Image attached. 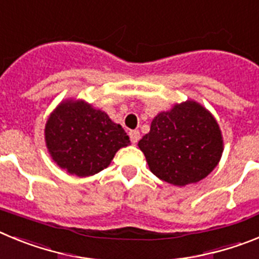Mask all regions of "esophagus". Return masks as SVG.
<instances>
[{
    "label": "esophagus",
    "instance_id": "obj_1",
    "mask_svg": "<svg viewBox=\"0 0 259 259\" xmlns=\"http://www.w3.org/2000/svg\"><path fill=\"white\" fill-rule=\"evenodd\" d=\"M130 139H131L132 144H136L137 141L140 140V132H139V131H131V132H130Z\"/></svg>",
    "mask_w": 259,
    "mask_h": 259
}]
</instances>
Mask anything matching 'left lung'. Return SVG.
Listing matches in <instances>:
<instances>
[{"instance_id":"obj_1","label":"left lung","mask_w":259,"mask_h":259,"mask_svg":"<svg viewBox=\"0 0 259 259\" xmlns=\"http://www.w3.org/2000/svg\"><path fill=\"white\" fill-rule=\"evenodd\" d=\"M139 148L157 178L183 187L200 182L217 167L223 137L209 110L188 100L158 114Z\"/></svg>"}]
</instances>
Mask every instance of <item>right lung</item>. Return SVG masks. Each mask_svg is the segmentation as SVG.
<instances>
[{
  "label": "right lung",
  "mask_w": 259,
  "mask_h": 259,
  "mask_svg": "<svg viewBox=\"0 0 259 259\" xmlns=\"http://www.w3.org/2000/svg\"><path fill=\"white\" fill-rule=\"evenodd\" d=\"M45 143L50 157L71 175H95L110 164L130 137L105 111L83 100L61 102L48 118Z\"/></svg>",
  "instance_id": "right-lung-1"
}]
</instances>
